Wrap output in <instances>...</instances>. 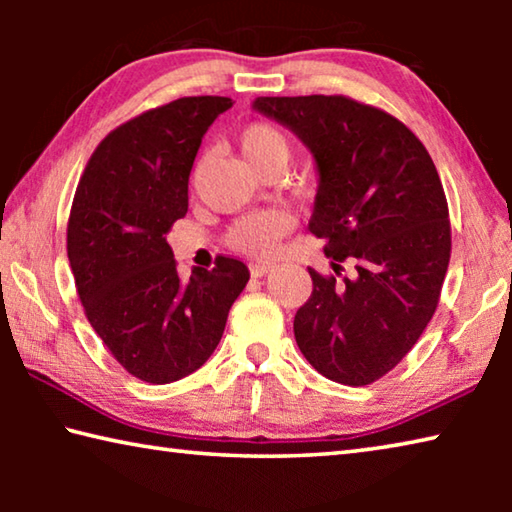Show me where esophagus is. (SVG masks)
Segmentation results:
<instances>
[{
	"instance_id": "34e87169",
	"label": "esophagus",
	"mask_w": 512,
	"mask_h": 512,
	"mask_svg": "<svg viewBox=\"0 0 512 512\" xmlns=\"http://www.w3.org/2000/svg\"><path fill=\"white\" fill-rule=\"evenodd\" d=\"M273 268H275L273 262H253V264H250V275H253V277H262V275H266V273H271Z\"/></svg>"
}]
</instances>
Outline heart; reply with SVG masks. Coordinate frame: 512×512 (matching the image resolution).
I'll use <instances>...</instances> for the list:
<instances>
[{
  "mask_svg": "<svg viewBox=\"0 0 512 512\" xmlns=\"http://www.w3.org/2000/svg\"><path fill=\"white\" fill-rule=\"evenodd\" d=\"M239 149L246 162L257 173L268 167H287L291 158L289 137L275 124L268 121H253L241 128ZM291 219L284 212H257L239 219L228 230V244L246 255H266L275 248L277 241L287 235Z\"/></svg>",
  "mask_w": 512,
  "mask_h": 512,
  "instance_id": "obj_1",
  "label": "heart"
}]
</instances>
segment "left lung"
Returning <instances> with one entry per match:
<instances>
[{"instance_id":"obj_1","label":"left lung","mask_w":512,"mask_h":512,"mask_svg":"<svg viewBox=\"0 0 512 512\" xmlns=\"http://www.w3.org/2000/svg\"><path fill=\"white\" fill-rule=\"evenodd\" d=\"M253 108L307 144L320 176L309 232L325 241L334 275L309 268L298 348L327 379L372 384L438 307L452 228L436 164L400 119L343 94L257 97ZM345 261L353 271L341 278Z\"/></svg>"}]
</instances>
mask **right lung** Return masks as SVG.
Listing matches in <instances>:
<instances>
[{
	"mask_svg": "<svg viewBox=\"0 0 512 512\" xmlns=\"http://www.w3.org/2000/svg\"><path fill=\"white\" fill-rule=\"evenodd\" d=\"M228 97H183L103 137L76 187L67 257L90 325L124 370L149 384L192 375L219 345L244 262L178 277L167 232L189 207V173Z\"/></svg>",
	"mask_w": 512,
	"mask_h": 512,
	"instance_id": "obj_1",
	"label": "right lung"
}]
</instances>
